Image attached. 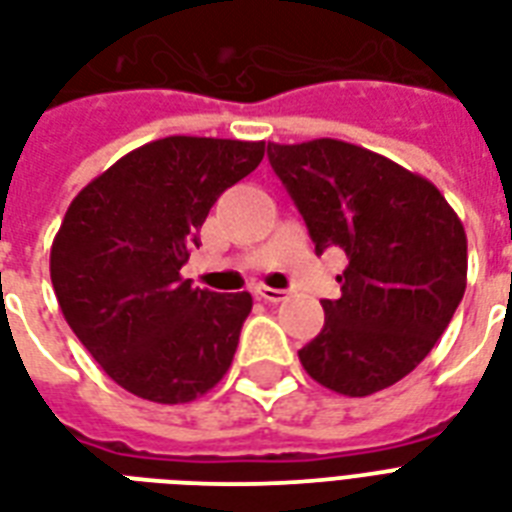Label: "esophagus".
Segmentation results:
<instances>
[{"label":"esophagus","instance_id":"obj_1","mask_svg":"<svg viewBox=\"0 0 512 512\" xmlns=\"http://www.w3.org/2000/svg\"><path fill=\"white\" fill-rule=\"evenodd\" d=\"M256 296L264 301H272V304H277V301L288 299V291H280V288H269V285H256Z\"/></svg>","mask_w":512,"mask_h":512}]
</instances>
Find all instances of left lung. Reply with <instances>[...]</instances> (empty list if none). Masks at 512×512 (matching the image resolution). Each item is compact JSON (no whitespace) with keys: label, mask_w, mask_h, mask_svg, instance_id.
<instances>
[{"label":"left lung","mask_w":512,"mask_h":512,"mask_svg":"<svg viewBox=\"0 0 512 512\" xmlns=\"http://www.w3.org/2000/svg\"><path fill=\"white\" fill-rule=\"evenodd\" d=\"M267 154L315 253L339 245L350 256L301 366L347 398L387 390L427 358L465 296L462 221L433 181L363 146L269 141Z\"/></svg>","instance_id":"1"}]
</instances>
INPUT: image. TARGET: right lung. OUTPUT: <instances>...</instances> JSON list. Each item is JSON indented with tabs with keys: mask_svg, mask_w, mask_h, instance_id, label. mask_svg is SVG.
Masks as SVG:
<instances>
[{
	"mask_svg": "<svg viewBox=\"0 0 512 512\" xmlns=\"http://www.w3.org/2000/svg\"><path fill=\"white\" fill-rule=\"evenodd\" d=\"M261 160L264 141L157 138L71 200L50 248L55 299L122 390L176 406L229 371L251 293L194 288L181 267L213 202Z\"/></svg>",
	"mask_w": 512,
	"mask_h": 512,
	"instance_id": "right-lung-1",
	"label": "right lung"
}]
</instances>
